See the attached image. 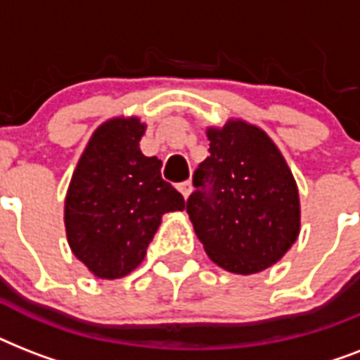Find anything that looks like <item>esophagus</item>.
Instances as JSON below:
<instances>
[{
  "mask_svg": "<svg viewBox=\"0 0 360 360\" xmlns=\"http://www.w3.org/2000/svg\"><path fill=\"white\" fill-rule=\"evenodd\" d=\"M177 188H179V192H181V194H183V196H185V200H186V198L191 196L192 183H191V181H185V183H181V185L177 186Z\"/></svg>",
  "mask_w": 360,
  "mask_h": 360,
  "instance_id": "obj_1",
  "label": "esophagus"
}]
</instances>
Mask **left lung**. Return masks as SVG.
Returning a JSON list of instances; mask_svg holds the SVG:
<instances>
[{
    "mask_svg": "<svg viewBox=\"0 0 360 360\" xmlns=\"http://www.w3.org/2000/svg\"><path fill=\"white\" fill-rule=\"evenodd\" d=\"M209 155L186 202L198 239L219 267L254 274L282 259L301 231L299 188L269 134L243 120L207 127Z\"/></svg>",
    "mask_w": 360,
    "mask_h": 360,
    "instance_id": "8db88e82",
    "label": "left lung"
}]
</instances>
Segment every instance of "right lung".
I'll return each mask as SVG.
<instances>
[{
    "mask_svg": "<svg viewBox=\"0 0 360 360\" xmlns=\"http://www.w3.org/2000/svg\"><path fill=\"white\" fill-rule=\"evenodd\" d=\"M146 129L136 115L98 124L70 177L67 240L97 278L132 273L143 262L162 214L185 209V198L160 175L162 162L141 153Z\"/></svg>",
    "mask_w": 360,
    "mask_h": 360,
    "instance_id": "right-lung-1",
    "label": "right lung"
}]
</instances>
